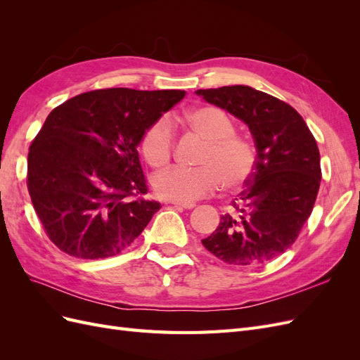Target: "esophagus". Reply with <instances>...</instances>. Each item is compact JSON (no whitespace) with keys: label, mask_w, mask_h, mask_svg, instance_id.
Instances as JSON below:
<instances>
[{"label":"esophagus","mask_w":360,"mask_h":360,"mask_svg":"<svg viewBox=\"0 0 360 360\" xmlns=\"http://www.w3.org/2000/svg\"><path fill=\"white\" fill-rule=\"evenodd\" d=\"M174 207H176V209H184V210H191V209H193L195 207V204L193 202H189V204H181V202H174L172 204Z\"/></svg>","instance_id":"esophagus-1"}]
</instances>
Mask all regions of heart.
<instances>
[{"label":"heart","mask_w":360,"mask_h":360,"mask_svg":"<svg viewBox=\"0 0 360 360\" xmlns=\"http://www.w3.org/2000/svg\"><path fill=\"white\" fill-rule=\"evenodd\" d=\"M181 122L207 141L198 159V168L172 167L153 177L158 197L189 204L213 193L219 181L225 191H237L254 174L257 150L248 139L236 135L233 120L216 106L186 111ZM176 134L167 117H159L141 138V151L150 167L165 168L172 159Z\"/></svg>","instance_id":"heart-1"}]
</instances>
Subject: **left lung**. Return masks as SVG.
Here are the masks:
<instances>
[{"label":"left lung","instance_id":"8db88e82","mask_svg":"<svg viewBox=\"0 0 360 360\" xmlns=\"http://www.w3.org/2000/svg\"><path fill=\"white\" fill-rule=\"evenodd\" d=\"M197 94L245 122L257 146L245 191L201 242L226 264H264L292 246L312 213L321 181L317 143L302 115L267 93L231 85Z\"/></svg>","mask_w":360,"mask_h":360}]
</instances>
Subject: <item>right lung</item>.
<instances>
[{"label": "right lung", "instance_id": "add662e5", "mask_svg": "<svg viewBox=\"0 0 360 360\" xmlns=\"http://www.w3.org/2000/svg\"><path fill=\"white\" fill-rule=\"evenodd\" d=\"M181 90L86 91L53 108L28 151L27 186L49 240L82 259L114 257L160 209L146 200L136 146Z\"/></svg>", "mask_w": 360, "mask_h": 360}]
</instances>
